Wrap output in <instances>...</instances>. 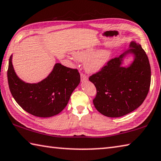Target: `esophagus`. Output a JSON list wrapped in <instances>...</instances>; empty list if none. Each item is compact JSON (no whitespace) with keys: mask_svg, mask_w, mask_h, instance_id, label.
Returning a JSON list of instances; mask_svg holds the SVG:
<instances>
[{"mask_svg":"<svg viewBox=\"0 0 161 161\" xmlns=\"http://www.w3.org/2000/svg\"><path fill=\"white\" fill-rule=\"evenodd\" d=\"M80 75H81V81H86L87 80H88V78H87L86 75L85 74H84V73L81 72Z\"/></svg>","mask_w":161,"mask_h":161,"instance_id":"obj_1","label":"esophagus"}]
</instances>
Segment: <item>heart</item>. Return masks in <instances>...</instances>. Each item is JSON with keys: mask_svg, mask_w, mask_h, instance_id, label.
Returning a JSON list of instances; mask_svg holds the SVG:
<instances>
[{"mask_svg": "<svg viewBox=\"0 0 161 161\" xmlns=\"http://www.w3.org/2000/svg\"><path fill=\"white\" fill-rule=\"evenodd\" d=\"M93 47L81 49L75 53V57L80 61H85V69L89 72H96L103 68L110 58V52L102 50L96 52Z\"/></svg>", "mask_w": 161, "mask_h": 161, "instance_id": "obj_1", "label": "heart"}]
</instances>
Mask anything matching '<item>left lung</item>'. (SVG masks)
I'll use <instances>...</instances> for the list:
<instances>
[{
  "label": "left lung",
  "instance_id": "left-lung-1",
  "mask_svg": "<svg viewBox=\"0 0 161 161\" xmlns=\"http://www.w3.org/2000/svg\"><path fill=\"white\" fill-rule=\"evenodd\" d=\"M127 53L136 58L128 68L120 66L122 58H111L103 68L91 75L96 95L93 103L99 113L109 118H118L136 109L147 98L151 85V66L142 46L130 43Z\"/></svg>",
  "mask_w": 161,
  "mask_h": 161
}]
</instances>
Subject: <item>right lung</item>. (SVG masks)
Listing matches in <instances>:
<instances>
[{
    "mask_svg": "<svg viewBox=\"0 0 161 161\" xmlns=\"http://www.w3.org/2000/svg\"><path fill=\"white\" fill-rule=\"evenodd\" d=\"M8 81L12 96L22 109L34 116L48 118L66 107L73 91L80 82V75L77 69L56 63L51 74L42 81L25 83L14 72L11 55Z\"/></svg>",
    "mask_w": 161,
    "mask_h": 161,
    "instance_id": "add662e5",
    "label": "right lung"
}]
</instances>
